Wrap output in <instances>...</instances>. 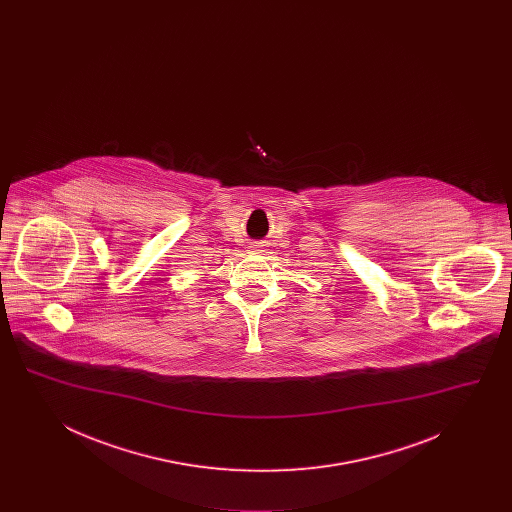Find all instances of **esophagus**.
Instances as JSON below:
<instances>
[{
	"mask_svg": "<svg viewBox=\"0 0 512 512\" xmlns=\"http://www.w3.org/2000/svg\"><path fill=\"white\" fill-rule=\"evenodd\" d=\"M249 247H251L253 253H261L263 251V244H251Z\"/></svg>",
	"mask_w": 512,
	"mask_h": 512,
	"instance_id": "esophagus-1",
	"label": "esophagus"
}]
</instances>
